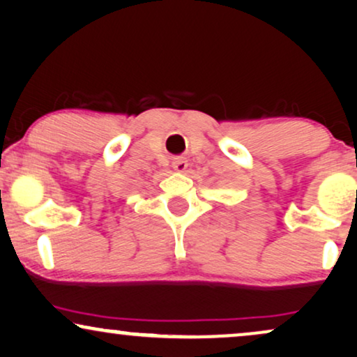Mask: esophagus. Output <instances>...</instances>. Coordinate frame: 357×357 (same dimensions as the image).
Masks as SVG:
<instances>
[{"label":"esophagus","mask_w":357,"mask_h":357,"mask_svg":"<svg viewBox=\"0 0 357 357\" xmlns=\"http://www.w3.org/2000/svg\"><path fill=\"white\" fill-rule=\"evenodd\" d=\"M173 168H174V171H179V173H183V171H186V168H188V161L184 158H176L173 161Z\"/></svg>","instance_id":"1"}]
</instances>
